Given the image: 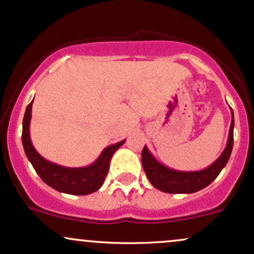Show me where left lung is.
Segmentation results:
<instances>
[{
  "label": "left lung",
  "mask_w": 254,
  "mask_h": 254,
  "mask_svg": "<svg viewBox=\"0 0 254 254\" xmlns=\"http://www.w3.org/2000/svg\"><path fill=\"white\" fill-rule=\"evenodd\" d=\"M233 111V110H231ZM234 145V113L233 121L230 125V132L226 148L213 165L207 167L206 170L198 172H179L170 170L157 162L152 157L146 146H144L141 151V163H143L144 172L148 177L149 182L156 189L168 193H191L203 189L207 185L211 184L224 168L231 155V150Z\"/></svg>",
  "instance_id": "obj_1"
}]
</instances>
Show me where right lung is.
<instances>
[{
  "mask_svg": "<svg viewBox=\"0 0 254 254\" xmlns=\"http://www.w3.org/2000/svg\"><path fill=\"white\" fill-rule=\"evenodd\" d=\"M32 102L28 105L25 115H24L21 140H23L26 156L40 178L51 188L61 192L71 193V195H88V193L97 191L105 181V177L109 171V163H110L114 152L120 146L124 145L125 140L108 146L102 152L99 159L88 167L66 168L56 165V163L48 162L35 150L31 140H30L29 126L30 119H31Z\"/></svg>",
  "mask_w": 254,
  "mask_h": 254,
  "instance_id": "obj_1",
  "label": "right lung"
}]
</instances>
